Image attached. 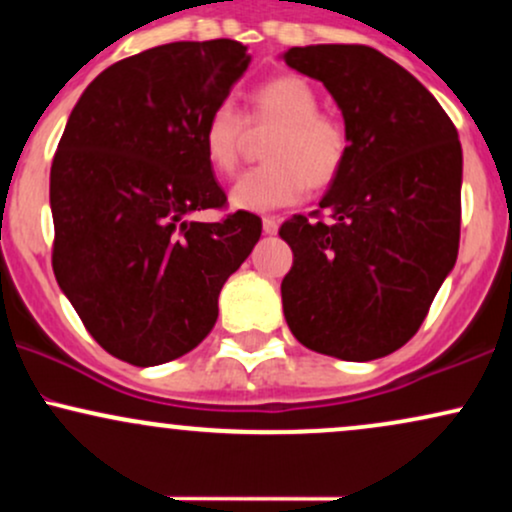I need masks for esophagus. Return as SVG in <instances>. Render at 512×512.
Here are the masks:
<instances>
[{"label":"esophagus","instance_id":"1","mask_svg":"<svg viewBox=\"0 0 512 512\" xmlns=\"http://www.w3.org/2000/svg\"><path fill=\"white\" fill-rule=\"evenodd\" d=\"M276 228H279V221H276L274 216H264V219H262V231L267 233V236H274Z\"/></svg>","mask_w":512,"mask_h":512}]
</instances>
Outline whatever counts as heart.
I'll list each match as a JSON object with an SVG mask.
<instances>
[{"label": "heart", "mask_w": 512, "mask_h": 512, "mask_svg": "<svg viewBox=\"0 0 512 512\" xmlns=\"http://www.w3.org/2000/svg\"><path fill=\"white\" fill-rule=\"evenodd\" d=\"M320 96L308 79L281 74L252 88L248 115L231 103L211 110L202 127V149L216 175L238 166L248 127L272 129L262 149L264 166L245 170L231 187V207L272 211L301 202L308 192L330 187L342 175L351 139L339 117L322 113Z\"/></svg>", "instance_id": "heart-1"}]
</instances>
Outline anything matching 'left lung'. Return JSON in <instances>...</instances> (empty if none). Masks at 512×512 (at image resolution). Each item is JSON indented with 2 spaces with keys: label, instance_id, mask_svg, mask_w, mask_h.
I'll return each mask as SVG.
<instances>
[{
  "label": "left lung",
  "instance_id": "1",
  "mask_svg": "<svg viewBox=\"0 0 512 512\" xmlns=\"http://www.w3.org/2000/svg\"><path fill=\"white\" fill-rule=\"evenodd\" d=\"M284 62L325 84L351 139L315 219L296 214L279 228L293 250L286 322L317 354L373 361L419 332L455 267L460 139L436 98L368 45L291 48Z\"/></svg>",
  "mask_w": 512,
  "mask_h": 512
}]
</instances>
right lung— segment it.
<instances>
[{
	"mask_svg": "<svg viewBox=\"0 0 512 512\" xmlns=\"http://www.w3.org/2000/svg\"><path fill=\"white\" fill-rule=\"evenodd\" d=\"M250 64L236 40L168 43L115 62L69 115L50 170L52 269L108 354L158 366L192 351L219 317L226 279L262 221L226 207L202 127Z\"/></svg>",
	"mask_w": 512,
	"mask_h": 512,
	"instance_id": "obj_1",
	"label": "right lung"
}]
</instances>
